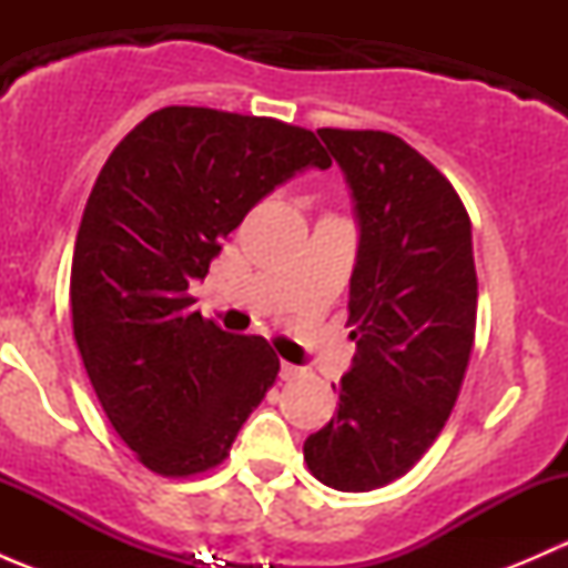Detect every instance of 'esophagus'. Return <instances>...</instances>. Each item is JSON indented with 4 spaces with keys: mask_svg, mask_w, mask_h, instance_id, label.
Wrapping results in <instances>:
<instances>
[{
    "mask_svg": "<svg viewBox=\"0 0 568 568\" xmlns=\"http://www.w3.org/2000/svg\"><path fill=\"white\" fill-rule=\"evenodd\" d=\"M302 376H305V371H302L300 365H291V363L280 365V379L294 382V379H302Z\"/></svg>",
    "mask_w": 568,
    "mask_h": 568,
    "instance_id": "34e87169",
    "label": "esophagus"
}]
</instances>
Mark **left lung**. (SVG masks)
I'll use <instances>...</instances> for the list:
<instances>
[{
  "mask_svg": "<svg viewBox=\"0 0 568 568\" xmlns=\"http://www.w3.org/2000/svg\"><path fill=\"white\" fill-rule=\"evenodd\" d=\"M318 136L352 189L359 227L348 283L357 352L305 462L332 489L371 491L415 467L459 398L478 311L473 225L448 178L400 136Z\"/></svg>",
  "mask_w": 568,
  "mask_h": 568,
  "instance_id": "8db88e82",
  "label": "left lung"
}]
</instances>
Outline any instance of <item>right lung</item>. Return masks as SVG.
<instances>
[{
	"instance_id": "right-lung-1",
	"label": "right lung",
	"mask_w": 568,
	"mask_h": 568,
	"mask_svg": "<svg viewBox=\"0 0 568 568\" xmlns=\"http://www.w3.org/2000/svg\"><path fill=\"white\" fill-rule=\"evenodd\" d=\"M332 159L272 118L164 106L109 153L71 263L73 337L109 423L159 475L216 467L280 371L263 337L192 311L222 239L268 192Z\"/></svg>"
}]
</instances>
